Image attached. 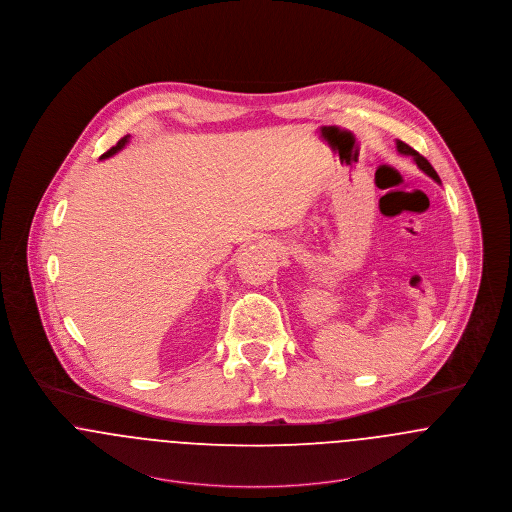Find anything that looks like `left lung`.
<instances>
[{
    "label": "left lung",
    "instance_id": "obj_1",
    "mask_svg": "<svg viewBox=\"0 0 512 512\" xmlns=\"http://www.w3.org/2000/svg\"><path fill=\"white\" fill-rule=\"evenodd\" d=\"M396 151L400 152V154H408V156H412V158H414V162L418 164V168H420L421 172H425L429 178H433L437 183H441L439 176H437V172L433 170V166H431V164L421 156L420 152L414 151L412 147H408V145H406V143H402V141H396Z\"/></svg>",
    "mask_w": 512,
    "mask_h": 512
}]
</instances>
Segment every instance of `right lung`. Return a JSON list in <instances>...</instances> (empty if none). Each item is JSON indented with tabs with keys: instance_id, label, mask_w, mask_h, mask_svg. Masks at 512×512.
I'll return each mask as SVG.
<instances>
[{
	"instance_id": "add662e5",
	"label": "right lung",
	"mask_w": 512,
	"mask_h": 512,
	"mask_svg": "<svg viewBox=\"0 0 512 512\" xmlns=\"http://www.w3.org/2000/svg\"><path fill=\"white\" fill-rule=\"evenodd\" d=\"M129 137H131V135H125L123 139H120V141H118V145H116V147H112L110 151L104 152V154H102L100 158H110V156H114L116 152L121 151V149H123V147H125V145L129 143Z\"/></svg>"
}]
</instances>
